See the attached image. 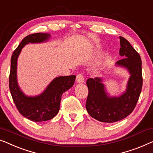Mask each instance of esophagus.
Masks as SVG:
<instances>
[{
    "mask_svg": "<svg viewBox=\"0 0 153 153\" xmlns=\"http://www.w3.org/2000/svg\"><path fill=\"white\" fill-rule=\"evenodd\" d=\"M76 81L79 83H83L84 82V77L82 74H78L76 77Z\"/></svg>",
    "mask_w": 153,
    "mask_h": 153,
    "instance_id": "obj_1",
    "label": "esophagus"
}]
</instances>
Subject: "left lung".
Instances as JSON below:
<instances>
[{"label":"left lung","instance_id":"left-lung-1","mask_svg":"<svg viewBox=\"0 0 153 153\" xmlns=\"http://www.w3.org/2000/svg\"><path fill=\"white\" fill-rule=\"evenodd\" d=\"M119 39V55L125 58L117 61L116 65L126 68L130 74L126 92L119 97H110L101 78H90L86 82V110L92 118L101 122L114 123L128 117L135 108L142 88L141 57L127 40L122 36Z\"/></svg>","mask_w":153,"mask_h":153}]
</instances>
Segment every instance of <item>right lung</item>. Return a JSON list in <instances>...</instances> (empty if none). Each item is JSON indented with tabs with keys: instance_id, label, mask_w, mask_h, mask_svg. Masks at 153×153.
<instances>
[{
	"instance_id": "1",
	"label": "right lung",
	"mask_w": 153,
	"mask_h": 153,
	"mask_svg": "<svg viewBox=\"0 0 153 153\" xmlns=\"http://www.w3.org/2000/svg\"><path fill=\"white\" fill-rule=\"evenodd\" d=\"M50 38L48 33H35L24 38L13 52L11 58V68L9 86L13 101L18 110L23 117L35 122L52 119L58 114L61 96L74 85L75 75L58 76L48 85L38 96L28 97L21 91L17 82V59L22 48L30 43H39Z\"/></svg>"
}]
</instances>
